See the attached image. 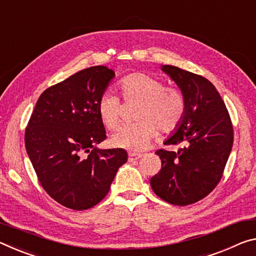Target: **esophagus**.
<instances>
[{
  "instance_id": "esophagus-1",
  "label": "esophagus",
  "mask_w": 256,
  "mask_h": 256,
  "mask_svg": "<svg viewBox=\"0 0 256 256\" xmlns=\"http://www.w3.org/2000/svg\"><path fill=\"white\" fill-rule=\"evenodd\" d=\"M140 157H142V154H139V152H130L128 154V160L130 162L139 160Z\"/></svg>"
}]
</instances>
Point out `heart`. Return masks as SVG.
I'll use <instances>...</instances> for the list:
<instances>
[{"label": "heart", "mask_w": 256, "mask_h": 256, "mask_svg": "<svg viewBox=\"0 0 256 256\" xmlns=\"http://www.w3.org/2000/svg\"><path fill=\"white\" fill-rule=\"evenodd\" d=\"M125 100L139 101L136 122L120 126L114 133L112 142L120 148L140 150L156 136L170 133L179 128L186 112V100L179 88L165 86L163 80L147 72H132L120 80ZM101 120L114 130L120 123V99L112 91H104L98 101Z\"/></svg>", "instance_id": "b5f03b06"}]
</instances>
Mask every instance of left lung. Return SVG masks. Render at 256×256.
<instances>
[{
	"label": "left lung",
	"mask_w": 256,
	"mask_h": 256,
	"mask_svg": "<svg viewBox=\"0 0 256 256\" xmlns=\"http://www.w3.org/2000/svg\"><path fill=\"white\" fill-rule=\"evenodd\" d=\"M165 72L180 88L186 112L166 146L158 149L162 168L150 179L158 197L173 205L194 204L208 196L220 182L234 144V128L224 102L208 78L165 64Z\"/></svg>",
	"instance_id": "1"
}]
</instances>
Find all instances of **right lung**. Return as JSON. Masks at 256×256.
<instances>
[{"mask_svg":"<svg viewBox=\"0 0 256 256\" xmlns=\"http://www.w3.org/2000/svg\"><path fill=\"white\" fill-rule=\"evenodd\" d=\"M115 76L106 66L85 68L46 88L25 131V146L40 186L64 208L83 210L104 200L128 160L123 148L98 149L106 130L100 96Z\"/></svg>","mask_w":256,"mask_h":256,"instance_id":"add662e5","label":"right lung"}]
</instances>
